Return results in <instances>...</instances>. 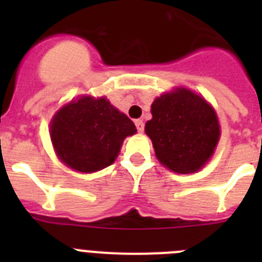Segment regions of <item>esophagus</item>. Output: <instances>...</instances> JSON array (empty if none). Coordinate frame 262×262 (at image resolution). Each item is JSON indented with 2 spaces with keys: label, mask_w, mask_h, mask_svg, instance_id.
Returning <instances> with one entry per match:
<instances>
[{
  "label": "esophagus",
  "mask_w": 262,
  "mask_h": 262,
  "mask_svg": "<svg viewBox=\"0 0 262 262\" xmlns=\"http://www.w3.org/2000/svg\"><path fill=\"white\" fill-rule=\"evenodd\" d=\"M135 126H136V128H138L139 133H143V131H144V123H143L142 119L135 120Z\"/></svg>",
  "instance_id": "esophagus-1"
}]
</instances>
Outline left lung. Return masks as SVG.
<instances>
[{"label": "left lung", "instance_id": "obj_1", "mask_svg": "<svg viewBox=\"0 0 262 262\" xmlns=\"http://www.w3.org/2000/svg\"><path fill=\"white\" fill-rule=\"evenodd\" d=\"M145 134L157 160L176 173L198 172L211 159L221 138L216 113L203 97L186 88L157 97Z\"/></svg>", "mask_w": 262, "mask_h": 262}]
</instances>
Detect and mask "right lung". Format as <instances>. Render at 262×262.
I'll return each instance as SVG.
<instances>
[{
  "instance_id": "add662e5",
  "label": "right lung",
  "mask_w": 262,
  "mask_h": 262,
  "mask_svg": "<svg viewBox=\"0 0 262 262\" xmlns=\"http://www.w3.org/2000/svg\"><path fill=\"white\" fill-rule=\"evenodd\" d=\"M134 122L105 97L82 96L62 106L51 120L50 135L57 157L77 172L93 173L114 163Z\"/></svg>"
}]
</instances>
